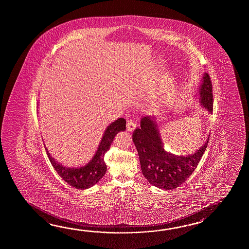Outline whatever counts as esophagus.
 <instances>
[{"instance_id":"34e87169","label":"esophagus","mask_w":249,"mask_h":249,"mask_svg":"<svg viewBox=\"0 0 249 249\" xmlns=\"http://www.w3.org/2000/svg\"><path fill=\"white\" fill-rule=\"evenodd\" d=\"M127 130L129 132H133L135 130V128L137 126V123L135 122L134 120H129L127 122Z\"/></svg>"}]
</instances>
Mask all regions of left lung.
<instances>
[{
    "label": "left lung",
    "instance_id": "left-lung-1",
    "mask_svg": "<svg viewBox=\"0 0 249 249\" xmlns=\"http://www.w3.org/2000/svg\"><path fill=\"white\" fill-rule=\"evenodd\" d=\"M196 96L202 107L212 114L213 91L207 73L202 77ZM159 124L156 116L142 118L141 127L132 133V142L137 148L144 177L150 184L171 191L182 184L196 169L206 151L209 135L194 153L178 156L164 149Z\"/></svg>",
    "mask_w": 249,
    "mask_h": 249
}]
</instances>
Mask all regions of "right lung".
Masks as SVG:
<instances>
[{"instance_id": "obj_1", "label": "right lung", "mask_w": 249, "mask_h": 249, "mask_svg": "<svg viewBox=\"0 0 249 249\" xmlns=\"http://www.w3.org/2000/svg\"><path fill=\"white\" fill-rule=\"evenodd\" d=\"M125 128L126 121L124 118H118L107 125L94 156L87 164L80 167L65 166L51 156L44 145L45 150L53 168L67 183L78 190L89 189L99 182L106 174L107 165L104 162V156L113 142L115 136L118 132L125 131Z\"/></svg>"}]
</instances>
